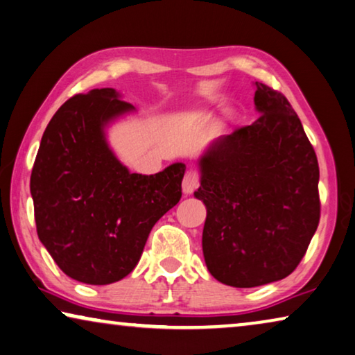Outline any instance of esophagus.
Instances as JSON below:
<instances>
[{"label": "esophagus", "mask_w": 355, "mask_h": 355, "mask_svg": "<svg viewBox=\"0 0 355 355\" xmlns=\"http://www.w3.org/2000/svg\"><path fill=\"white\" fill-rule=\"evenodd\" d=\"M199 183H200V175L198 171H194V168H189V171L184 173L183 177V193L184 194H193L196 189L199 188Z\"/></svg>", "instance_id": "34e87169"}]
</instances>
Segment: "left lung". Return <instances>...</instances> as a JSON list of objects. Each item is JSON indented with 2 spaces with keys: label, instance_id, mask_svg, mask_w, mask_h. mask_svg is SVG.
Listing matches in <instances>:
<instances>
[{
  "label": "left lung",
  "instance_id": "1",
  "mask_svg": "<svg viewBox=\"0 0 355 355\" xmlns=\"http://www.w3.org/2000/svg\"><path fill=\"white\" fill-rule=\"evenodd\" d=\"M261 116L221 136L200 157L207 207L202 250L223 284L256 288L291 275L320 218L319 164L283 93L256 82Z\"/></svg>",
  "mask_w": 355,
  "mask_h": 355
}]
</instances>
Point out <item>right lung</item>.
<instances>
[{
	"label": "right lung",
	"mask_w": 355,
	"mask_h": 355,
	"mask_svg": "<svg viewBox=\"0 0 355 355\" xmlns=\"http://www.w3.org/2000/svg\"><path fill=\"white\" fill-rule=\"evenodd\" d=\"M114 88L76 94L44 131L31 171L37 237L63 272L85 284L125 278L150 230L182 198L184 164L131 173L112 153L104 128L134 107Z\"/></svg>",
	"instance_id": "add662e5"
}]
</instances>
